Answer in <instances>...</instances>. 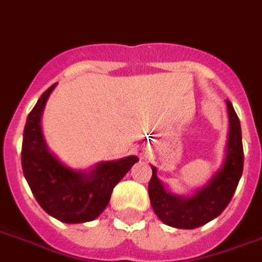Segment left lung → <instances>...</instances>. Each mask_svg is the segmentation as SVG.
<instances>
[{
    "label": "left lung",
    "mask_w": 262,
    "mask_h": 262,
    "mask_svg": "<svg viewBox=\"0 0 262 262\" xmlns=\"http://www.w3.org/2000/svg\"><path fill=\"white\" fill-rule=\"evenodd\" d=\"M227 106L229 116L227 156L221 170L206 186L189 198L171 193L157 178L156 167L152 166L147 192L155 213L166 225L180 229L202 227L218 217L231 202L243 172V143L239 117L231 102L227 101Z\"/></svg>",
    "instance_id": "obj_1"
}]
</instances>
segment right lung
I'll return each mask as SVG.
<instances>
[{"mask_svg":"<svg viewBox=\"0 0 262 262\" xmlns=\"http://www.w3.org/2000/svg\"><path fill=\"white\" fill-rule=\"evenodd\" d=\"M51 85L40 96L27 116L21 143V168L34 194L45 211L66 224L95 220L109 203L113 188L139 160L137 156L105 161L90 172L73 170L49 152L41 129V116Z\"/></svg>","mask_w":262,"mask_h":262,"instance_id":"right-lung-1","label":"right lung"}]
</instances>
